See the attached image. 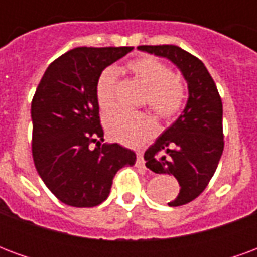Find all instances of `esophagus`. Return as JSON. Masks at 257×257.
I'll use <instances>...</instances> for the list:
<instances>
[{
	"mask_svg": "<svg viewBox=\"0 0 257 257\" xmlns=\"http://www.w3.org/2000/svg\"><path fill=\"white\" fill-rule=\"evenodd\" d=\"M136 156H138V161H136V164H138V167L140 168H145V158H143V153L142 151H136Z\"/></svg>",
	"mask_w": 257,
	"mask_h": 257,
	"instance_id": "34e87169",
	"label": "esophagus"
}]
</instances>
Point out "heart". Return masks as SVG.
<instances>
[{
	"label": "heart",
	"mask_w": 257,
	"mask_h": 257,
	"mask_svg": "<svg viewBox=\"0 0 257 257\" xmlns=\"http://www.w3.org/2000/svg\"><path fill=\"white\" fill-rule=\"evenodd\" d=\"M128 68L135 78L147 88L146 101L153 111L162 118L176 115L184 103V86L167 64L151 56L135 59ZM117 68H106L96 84V100L103 114L115 107L117 99ZM108 136L118 143L140 146L156 134L157 125L147 114L114 112L104 121Z\"/></svg>",
	"instance_id": "1"
}]
</instances>
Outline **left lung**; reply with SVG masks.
I'll return each instance as SVG.
<instances>
[{
    "mask_svg": "<svg viewBox=\"0 0 257 257\" xmlns=\"http://www.w3.org/2000/svg\"><path fill=\"white\" fill-rule=\"evenodd\" d=\"M139 51L171 60L183 74L189 99L183 112L146 150V167L173 175L180 184L169 206L189 204L209 183L224 149L223 104L205 64L176 45H142Z\"/></svg>",
    "mask_w": 257,
    "mask_h": 257,
    "instance_id": "obj_1",
    "label": "left lung"
}]
</instances>
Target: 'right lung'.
<instances>
[{
	"instance_id": "obj_1",
	"label": "right lung",
	"mask_w": 257,
	"mask_h": 257,
	"mask_svg": "<svg viewBox=\"0 0 257 257\" xmlns=\"http://www.w3.org/2000/svg\"><path fill=\"white\" fill-rule=\"evenodd\" d=\"M132 47L74 48L49 64L31 101L33 160L40 178L63 204L90 208L101 204L112 178L132 167L136 154L103 142L96 100L101 71ZM90 143H96L92 149Z\"/></svg>"
}]
</instances>
